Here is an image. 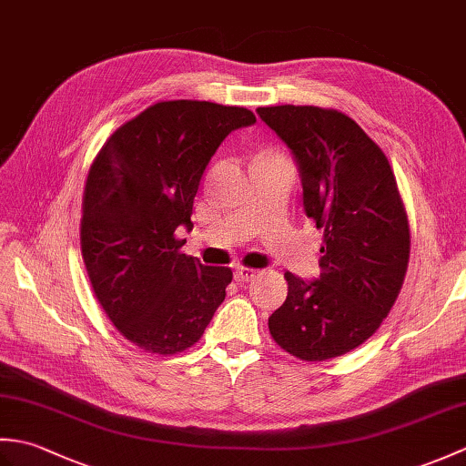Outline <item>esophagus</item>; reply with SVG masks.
Segmentation results:
<instances>
[{"mask_svg": "<svg viewBox=\"0 0 466 466\" xmlns=\"http://www.w3.org/2000/svg\"><path fill=\"white\" fill-rule=\"evenodd\" d=\"M256 276V270H252V268H244V266H238V268L234 270V279L238 280V282H248V280H252Z\"/></svg>", "mask_w": 466, "mask_h": 466, "instance_id": "obj_1", "label": "esophagus"}]
</instances>
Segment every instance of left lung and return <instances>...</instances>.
Instances as JSON below:
<instances>
[{"label": "left lung", "instance_id": "8db88e82", "mask_svg": "<svg viewBox=\"0 0 466 466\" xmlns=\"http://www.w3.org/2000/svg\"><path fill=\"white\" fill-rule=\"evenodd\" d=\"M256 112L290 147L306 216L324 230L320 279L286 272L289 296L268 329L296 359H336L370 339L402 289L410 230L397 177L380 147L339 110L289 104Z\"/></svg>", "mask_w": 466, "mask_h": 466}]
</instances>
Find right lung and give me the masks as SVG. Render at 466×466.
Listing matches in <instances>:
<instances>
[{"label":"right lung","instance_id":"right-lung-1","mask_svg":"<svg viewBox=\"0 0 466 466\" xmlns=\"http://www.w3.org/2000/svg\"><path fill=\"white\" fill-rule=\"evenodd\" d=\"M246 107L157 102L107 137L86 180L82 256L97 302L127 340L170 356L202 339L232 270L182 254L177 228L224 137L252 126Z\"/></svg>","mask_w":466,"mask_h":466}]
</instances>
